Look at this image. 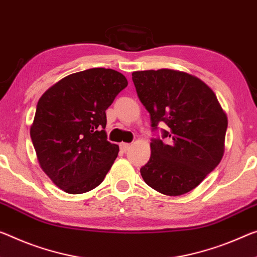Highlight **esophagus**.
Returning <instances> with one entry per match:
<instances>
[{
    "instance_id": "34e87169",
    "label": "esophagus",
    "mask_w": 257,
    "mask_h": 257,
    "mask_svg": "<svg viewBox=\"0 0 257 257\" xmlns=\"http://www.w3.org/2000/svg\"><path fill=\"white\" fill-rule=\"evenodd\" d=\"M120 149L122 152H127V151L130 149V144L128 143H121L120 144Z\"/></svg>"
}]
</instances>
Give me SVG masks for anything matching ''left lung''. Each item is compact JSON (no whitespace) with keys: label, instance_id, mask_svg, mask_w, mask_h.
I'll return each mask as SVG.
<instances>
[{"label":"left lung","instance_id":"left-lung-1","mask_svg":"<svg viewBox=\"0 0 257 257\" xmlns=\"http://www.w3.org/2000/svg\"><path fill=\"white\" fill-rule=\"evenodd\" d=\"M138 98L153 129H168L151 142V157L141 168L144 182L158 192L177 197L197 187L221 162L227 116L214 91L189 73L161 68L133 72Z\"/></svg>","mask_w":257,"mask_h":257}]
</instances>
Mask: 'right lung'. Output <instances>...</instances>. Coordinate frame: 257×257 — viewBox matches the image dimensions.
Segmentation results:
<instances>
[{"instance_id": "right-lung-1", "label": "right lung", "mask_w": 257, "mask_h": 257, "mask_svg": "<svg viewBox=\"0 0 257 257\" xmlns=\"http://www.w3.org/2000/svg\"><path fill=\"white\" fill-rule=\"evenodd\" d=\"M128 85L111 68L73 73L41 96L31 138L41 169L70 194L91 191L104 181L119 153L107 141L106 113Z\"/></svg>"}]
</instances>
